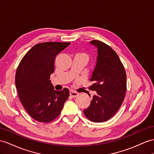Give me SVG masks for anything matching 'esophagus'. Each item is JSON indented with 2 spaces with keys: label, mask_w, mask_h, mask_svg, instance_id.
<instances>
[{
  "label": "esophagus",
  "mask_w": 154,
  "mask_h": 154,
  "mask_svg": "<svg viewBox=\"0 0 154 154\" xmlns=\"http://www.w3.org/2000/svg\"><path fill=\"white\" fill-rule=\"evenodd\" d=\"M69 95H70L71 97H76L79 96V94L77 92L73 91V90H70Z\"/></svg>",
  "instance_id": "34e87169"
}]
</instances>
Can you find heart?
Returning a JSON list of instances; mask_svg holds the SVG:
<instances>
[{
    "mask_svg": "<svg viewBox=\"0 0 154 154\" xmlns=\"http://www.w3.org/2000/svg\"><path fill=\"white\" fill-rule=\"evenodd\" d=\"M79 54L83 55V56H85V57H87V55H86V54H85V53H81V54Z\"/></svg>",
    "mask_w": 154,
    "mask_h": 154,
    "instance_id": "obj_1",
    "label": "heart"
}]
</instances>
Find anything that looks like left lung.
Instances as JSON below:
<instances>
[{"mask_svg": "<svg viewBox=\"0 0 154 154\" xmlns=\"http://www.w3.org/2000/svg\"><path fill=\"white\" fill-rule=\"evenodd\" d=\"M97 49V62L90 81L89 89L97 92L89 107L84 110L85 116L93 122L107 121L123 103L126 87V73L119 57L111 47L99 40L90 42Z\"/></svg>", "mask_w": 154, "mask_h": 154, "instance_id": "8db88e82", "label": "left lung"}]
</instances>
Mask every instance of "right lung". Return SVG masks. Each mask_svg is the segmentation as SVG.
I'll use <instances>...</instances> for the list:
<instances>
[{
	"label": "right lung",
	"mask_w": 154,
	"mask_h": 154,
	"mask_svg": "<svg viewBox=\"0 0 154 154\" xmlns=\"http://www.w3.org/2000/svg\"><path fill=\"white\" fill-rule=\"evenodd\" d=\"M69 42L38 43L26 53L15 73V86L21 103L33 119L47 123L54 120L68 100L69 91L54 89L50 75L57 55Z\"/></svg>",
	"instance_id": "obj_1"
}]
</instances>
